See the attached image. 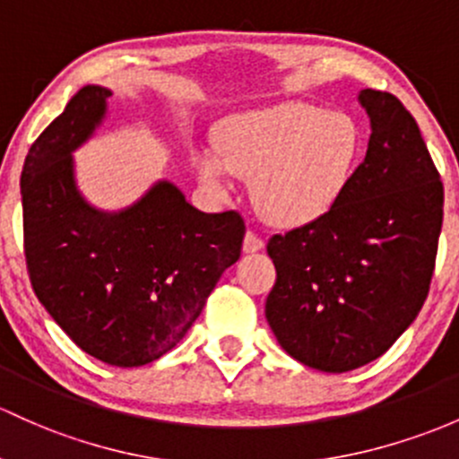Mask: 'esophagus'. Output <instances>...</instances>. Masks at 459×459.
Returning a JSON list of instances; mask_svg holds the SVG:
<instances>
[{
    "label": "esophagus",
    "mask_w": 459,
    "mask_h": 459,
    "mask_svg": "<svg viewBox=\"0 0 459 459\" xmlns=\"http://www.w3.org/2000/svg\"><path fill=\"white\" fill-rule=\"evenodd\" d=\"M263 247H264V240L258 238L254 231H247V234H245V240H243L245 254H255V251H260Z\"/></svg>",
    "instance_id": "34e87169"
}]
</instances>
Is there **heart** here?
<instances>
[{
	"label": "heart",
	"instance_id": "obj_1",
	"mask_svg": "<svg viewBox=\"0 0 459 459\" xmlns=\"http://www.w3.org/2000/svg\"><path fill=\"white\" fill-rule=\"evenodd\" d=\"M216 149L195 152L201 184L228 186L230 170L251 179V201L278 228L326 216L346 195L366 151V133L348 111L282 102L230 116L216 126Z\"/></svg>",
	"mask_w": 459,
	"mask_h": 459
}]
</instances>
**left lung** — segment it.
Returning <instances> with one entry per match:
<instances>
[{
    "label": "left lung",
    "mask_w": 459,
    "mask_h": 459,
    "mask_svg": "<svg viewBox=\"0 0 459 459\" xmlns=\"http://www.w3.org/2000/svg\"><path fill=\"white\" fill-rule=\"evenodd\" d=\"M368 152L337 205L271 236L264 315L293 359L322 372L387 352L420 313L436 264L445 188L420 129L387 91L361 90Z\"/></svg>",
    "instance_id": "1"
}]
</instances>
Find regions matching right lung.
I'll list each match as a JSON object with an SVG mask.
<instances>
[{
  "label": "right lung",
  "instance_id": "1",
  "mask_svg": "<svg viewBox=\"0 0 459 459\" xmlns=\"http://www.w3.org/2000/svg\"><path fill=\"white\" fill-rule=\"evenodd\" d=\"M109 98L85 85L28 151L23 249L34 293L67 337L102 363L137 368L184 339L240 258L245 223L192 208L166 179L125 210L93 208L72 152L102 125Z\"/></svg>",
  "mask_w": 459,
  "mask_h": 459
}]
</instances>
